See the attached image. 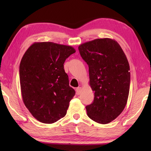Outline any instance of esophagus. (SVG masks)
<instances>
[{"instance_id":"34e87169","label":"esophagus","mask_w":151,"mask_h":151,"mask_svg":"<svg viewBox=\"0 0 151 151\" xmlns=\"http://www.w3.org/2000/svg\"><path fill=\"white\" fill-rule=\"evenodd\" d=\"M82 91V88L81 87H78L76 88V93L77 95H80Z\"/></svg>"}]
</instances>
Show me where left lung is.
Instances as JSON below:
<instances>
[{"mask_svg":"<svg viewBox=\"0 0 151 151\" xmlns=\"http://www.w3.org/2000/svg\"><path fill=\"white\" fill-rule=\"evenodd\" d=\"M89 67V85L94 100L86 106L88 117L98 123L107 124L123 111L129 97L130 73L127 56L116 41L96 39L78 47Z\"/></svg>","mask_w":151,"mask_h":151,"instance_id":"obj_1","label":"left lung"}]
</instances>
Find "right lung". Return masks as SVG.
Masks as SVG:
<instances>
[{
  "instance_id": "1",
  "label": "right lung",
  "mask_w": 151,
  "mask_h": 151,
  "mask_svg": "<svg viewBox=\"0 0 151 151\" xmlns=\"http://www.w3.org/2000/svg\"><path fill=\"white\" fill-rule=\"evenodd\" d=\"M75 52L68 45L36 42L22 58L19 77L22 101L41 123H55L67 114L75 91L69 86L63 63Z\"/></svg>"
}]
</instances>
